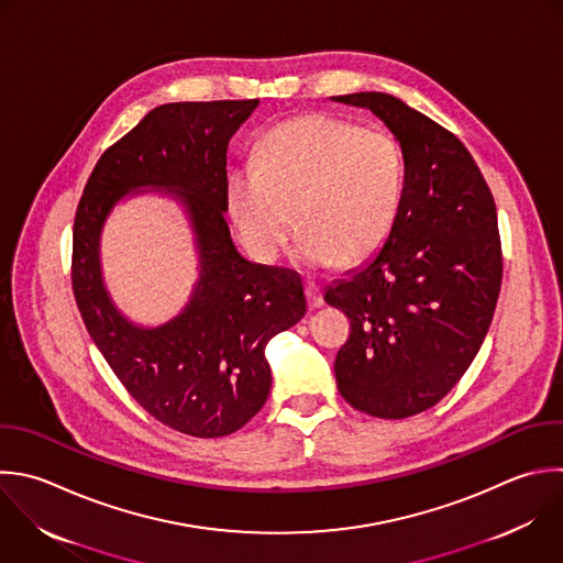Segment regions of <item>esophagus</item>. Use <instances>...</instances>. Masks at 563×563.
Returning a JSON list of instances; mask_svg holds the SVG:
<instances>
[{"label": "esophagus", "mask_w": 563, "mask_h": 563, "mask_svg": "<svg viewBox=\"0 0 563 563\" xmlns=\"http://www.w3.org/2000/svg\"><path fill=\"white\" fill-rule=\"evenodd\" d=\"M306 297H308V306L310 308H321L323 306V295H321L319 284L314 279L306 282Z\"/></svg>", "instance_id": "34e87169"}]
</instances>
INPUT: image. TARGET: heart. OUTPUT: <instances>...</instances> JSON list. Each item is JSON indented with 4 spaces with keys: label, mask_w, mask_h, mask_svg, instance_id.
Masks as SVG:
<instances>
[{
    "label": "heart",
    "mask_w": 563,
    "mask_h": 563,
    "mask_svg": "<svg viewBox=\"0 0 563 563\" xmlns=\"http://www.w3.org/2000/svg\"><path fill=\"white\" fill-rule=\"evenodd\" d=\"M402 187L405 161L389 132L310 114L266 132L253 163L229 174L224 200L257 262L279 260L297 220L299 260L347 266L385 244Z\"/></svg>",
    "instance_id": "obj_1"
}]
</instances>
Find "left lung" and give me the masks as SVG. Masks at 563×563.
<instances>
[{"instance_id":"obj_1","label":"left lung","mask_w":563,"mask_h":563,"mask_svg":"<svg viewBox=\"0 0 563 563\" xmlns=\"http://www.w3.org/2000/svg\"><path fill=\"white\" fill-rule=\"evenodd\" d=\"M334 101L372 110L402 150L405 187L389 238L325 290L352 325L334 358L341 396L398 420L442 400L488 332L501 286L497 211L455 134L391 95Z\"/></svg>"}]
</instances>
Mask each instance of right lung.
<instances>
[{"instance_id":"obj_1","label":"right lung","mask_w":563,"mask_h":563,"mask_svg":"<svg viewBox=\"0 0 563 563\" xmlns=\"http://www.w3.org/2000/svg\"><path fill=\"white\" fill-rule=\"evenodd\" d=\"M257 99L167 103L103 152L73 229V290L84 323L134 400L163 424L196 438L244 427L266 402L264 347L306 314L297 273L246 262L224 220L227 147ZM167 188L188 207L201 251L190 306L161 329L130 324L109 301L98 238L132 188Z\"/></svg>"}]
</instances>
